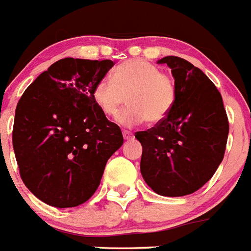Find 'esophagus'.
Listing matches in <instances>:
<instances>
[{
    "label": "esophagus",
    "mask_w": 251,
    "mask_h": 251,
    "mask_svg": "<svg viewBox=\"0 0 251 251\" xmlns=\"http://www.w3.org/2000/svg\"><path fill=\"white\" fill-rule=\"evenodd\" d=\"M123 138L126 139V141H128V139H132L133 138V133L128 132V130H123Z\"/></svg>",
    "instance_id": "obj_1"
}]
</instances>
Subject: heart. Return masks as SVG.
<instances>
[{"mask_svg":"<svg viewBox=\"0 0 251 251\" xmlns=\"http://www.w3.org/2000/svg\"><path fill=\"white\" fill-rule=\"evenodd\" d=\"M93 99L108 118H114L123 108L126 97L128 109L119 115L124 127L143 123L157 124L171 112L176 100V84L171 75L146 60H128L113 70L112 79L103 77L93 88Z\"/></svg>","mask_w":251,"mask_h":251,"instance_id":"b5f03b06","label":"heart"}]
</instances>
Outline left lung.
<instances>
[{"label": "left lung", "mask_w": 251, "mask_h": 251, "mask_svg": "<svg viewBox=\"0 0 251 251\" xmlns=\"http://www.w3.org/2000/svg\"><path fill=\"white\" fill-rule=\"evenodd\" d=\"M175 77L176 100L165 119L137 132L141 174L156 194H194L214 176L225 154L229 121L223 98L200 69L178 56L158 60Z\"/></svg>", "instance_id": "8db88e82"}]
</instances>
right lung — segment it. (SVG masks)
<instances>
[{
    "instance_id": "obj_1",
    "label": "right lung",
    "mask_w": 251,
    "mask_h": 251,
    "mask_svg": "<svg viewBox=\"0 0 251 251\" xmlns=\"http://www.w3.org/2000/svg\"><path fill=\"white\" fill-rule=\"evenodd\" d=\"M112 60L65 57L28 85L15 113L12 145L20 176L39 200L74 207L97 191L106 161L123 145L101 114L93 88Z\"/></svg>"
}]
</instances>
